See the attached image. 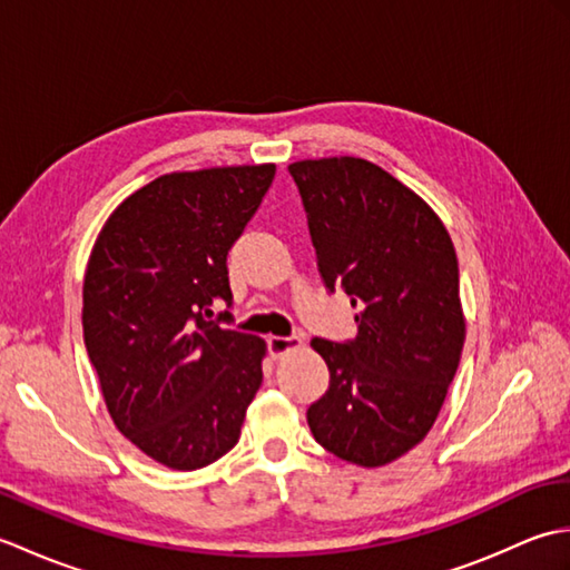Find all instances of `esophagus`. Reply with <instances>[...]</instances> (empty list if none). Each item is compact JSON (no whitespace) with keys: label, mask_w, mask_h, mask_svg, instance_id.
I'll use <instances>...</instances> for the list:
<instances>
[{"label":"esophagus","mask_w":570,"mask_h":570,"mask_svg":"<svg viewBox=\"0 0 570 570\" xmlns=\"http://www.w3.org/2000/svg\"><path fill=\"white\" fill-rule=\"evenodd\" d=\"M266 347H269L272 357H282V355H286V353H292V350L301 347V337H298V335H288V337L272 335L269 341H266Z\"/></svg>","instance_id":"1"}]
</instances>
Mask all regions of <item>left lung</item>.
Instances as JSON below:
<instances>
[{
	"label": "left lung",
	"instance_id": "left-lung-1",
	"mask_svg": "<svg viewBox=\"0 0 570 570\" xmlns=\"http://www.w3.org/2000/svg\"><path fill=\"white\" fill-rule=\"evenodd\" d=\"M318 272L357 308V337L311 345L331 384L306 411L325 451L386 465L426 439L465 343L451 235L414 190L355 156L288 166Z\"/></svg>",
	"mask_w": 570,
	"mask_h": 570
}]
</instances>
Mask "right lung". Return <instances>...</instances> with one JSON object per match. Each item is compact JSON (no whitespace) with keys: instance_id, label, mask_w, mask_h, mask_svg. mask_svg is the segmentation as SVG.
I'll use <instances>...</instances> for the list:
<instances>
[{"instance_id":"1","label":"right lung","mask_w":570,"mask_h":570,"mask_svg":"<svg viewBox=\"0 0 570 570\" xmlns=\"http://www.w3.org/2000/svg\"><path fill=\"white\" fill-rule=\"evenodd\" d=\"M274 164L159 176L107 217L82 284V335L119 433L171 470H198L239 441L262 384L264 341L210 321L233 306L227 252Z\"/></svg>"}]
</instances>
